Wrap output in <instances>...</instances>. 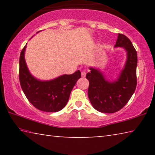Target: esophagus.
Wrapping results in <instances>:
<instances>
[{
    "label": "esophagus",
    "mask_w": 155,
    "mask_h": 155,
    "mask_svg": "<svg viewBox=\"0 0 155 155\" xmlns=\"http://www.w3.org/2000/svg\"><path fill=\"white\" fill-rule=\"evenodd\" d=\"M85 76H86V72L85 71H83L82 72H81V77H85Z\"/></svg>",
    "instance_id": "34e87169"
}]
</instances>
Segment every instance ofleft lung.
<instances>
[{"label":"left lung","instance_id":"left-lung-1","mask_svg":"<svg viewBox=\"0 0 155 155\" xmlns=\"http://www.w3.org/2000/svg\"><path fill=\"white\" fill-rule=\"evenodd\" d=\"M115 48L121 47L127 52V60L118 77L108 81L98 68L90 67L86 75L90 85L88 97L97 111L112 114L123 108L129 101L137 86L136 69L137 54L133 44L127 36L118 34Z\"/></svg>","mask_w":155,"mask_h":155}]
</instances>
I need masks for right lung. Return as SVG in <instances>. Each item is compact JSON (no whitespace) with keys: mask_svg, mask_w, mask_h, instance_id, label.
I'll return each mask as SVG.
<instances>
[{"mask_svg":"<svg viewBox=\"0 0 155 155\" xmlns=\"http://www.w3.org/2000/svg\"><path fill=\"white\" fill-rule=\"evenodd\" d=\"M26 47L21 51L19 62V78L23 92L38 109L46 112L60 111L66 105L71 91L81 77V72L78 70L74 74H64L49 81L39 80L31 74L26 64Z\"/></svg>","mask_w":155,"mask_h":155,"instance_id":"right-lung-1","label":"right lung"}]
</instances>
